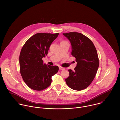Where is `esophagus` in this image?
<instances>
[{
	"mask_svg": "<svg viewBox=\"0 0 120 120\" xmlns=\"http://www.w3.org/2000/svg\"><path fill=\"white\" fill-rule=\"evenodd\" d=\"M64 68H63V67H61V66H60V67H59V69H60V70H64Z\"/></svg>",
	"mask_w": 120,
	"mask_h": 120,
	"instance_id": "1",
	"label": "esophagus"
}]
</instances>
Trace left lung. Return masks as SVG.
Masks as SVG:
<instances>
[{"mask_svg": "<svg viewBox=\"0 0 120 120\" xmlns=\"http://www.w3.org/2000/svg\"><path fill=\"white\" fill-rule=\"evenodd\" d=\"M63 34L70 41L71 55L77 62L74 71L68 70L69 76L65 79L66 83L74 90H83L90 85L97 72L99 64L97 51L92 41L81 33Z\"/></svg>", "mask_w": 120, "mask_h": 120, "instance_id": "obj_1", "label": "left lung"}]
</instances>
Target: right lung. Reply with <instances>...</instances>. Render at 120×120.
<instances>
[{
	"label": "right lung",
	"instance_id": "obj_1",
	"mask_svg": "<svg viewBox=\"0 0 120 120\" xmlns=\"http://www.w3.org/2000/svg\"><path fill=\"white\" fill-rule=\"evenodd\" d=\"M59 33H37L30 37L23 46L19 56L20 71L22 78L30 88L42 90L51 84L52 77L59 67L44 64L43 57L48 54L49 47Z\"/></svg>",
	"mask_w": 120,
	"mask_h": 120
}]
</instances>
